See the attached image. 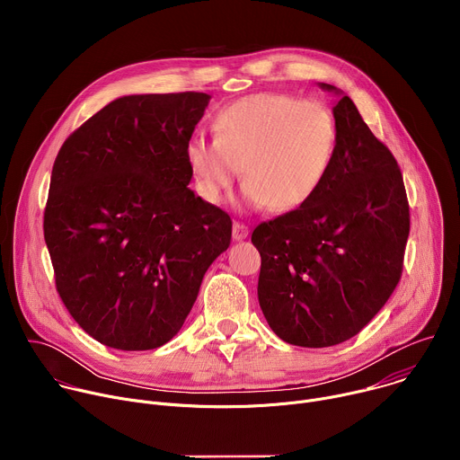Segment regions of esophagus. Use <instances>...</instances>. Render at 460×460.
<instances>
[{
	"label": "esophagus",
	"instance_id": "1",
	"mask_svg": "<svg viewBox=\"0 0 460 460\" xmlns=\"http://www.w3.org/2000/svg\"><path fill=\"white\" fill-rule=\"evenodd\" d=\"M247 234H249L247 226H243V224H240V222H234V224H233V240L242 242V240L247 238Z\"/></svg>",
	"mask_w": 460,
	"mask_h": 460
}]
</instances>
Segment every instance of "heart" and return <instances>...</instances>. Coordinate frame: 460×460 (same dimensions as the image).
<instances>
[{"label":"heart","mask_w":460,"mask_h":460,"mask_svg":"<svg viewBox=\"0 0 460 460\" xmlns=\"http://www.w3.org/2000/svg\"><path fill=\"white\" fill-rule=\"evenodd\" d=\"M215 128L217 137L196 130L185 144L194 189L213 206L243 172L247 208L295 211L318 192L339 146L330 107L284 93H256L222 107Z\"/></svg>","instance_id":"obj_1"}]
</instances>
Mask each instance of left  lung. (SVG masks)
I'll list each match as a JSON object with an SVG mask.
<instances>
[{
    "instance_id": "obj_1",
    "label": "left lung",
    "mask_w": 460,
    "mask_h": 460,
    "mask_svg": "<svg viewBox=\"0 0 460 460\" xmlns=\"http://www.w3.org/2000/svg\"><path fill=\"white\" fill-rule=\"evenodd\" d=\"M339 146L313 199L260 224L258 302L284 342L330 348L355 337L395 291L410 234L399 164L341 89Z\"/></svg>"
}]
</instances>
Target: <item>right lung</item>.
Wrapping results in <instances>:
<instances>
[{
	"label": "right lung",
	"mask_w": 460,
	"mask_h": 460,
	"mask_svg": "<svg viewBox=\"0 0 460 460\" xmlns=\"http://www.w3.org/2000/svg\"><path fill=\"white\" fill-rule=\"evenodd\" d=\"M206 93L121 96L65 140L43 217L56 289L103 346L167 344L231 243V218L187 187Z\"/></svg>",
	"instance_id": "1"
}]
</instances>
